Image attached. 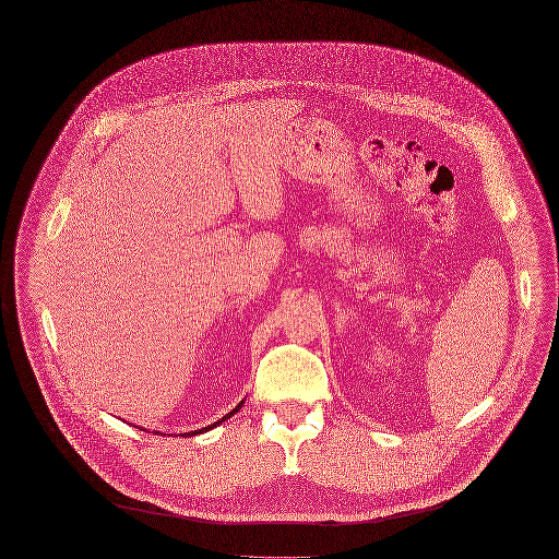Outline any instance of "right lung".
<instances>
[{
	"instance_id": "1",
	"label": "right lung",
	"mask_w": 559,
	"mask_h": 559,
	"mask_svg": "<svg viewBox=\"0 0 559 559\" xmlns=\"http://www.w3.org/2000/svg\"><path fill=\"white\" fill-rule=\"evenodd\" d=\"M241 406H243V402H241V404H239V406H237V408H233V411H230V413H228V415H226V417H224V419H219V421H215V424H213V426H209V428H204V430H200V432H193V435H202V432H206V430H213V428H217V426H219V424H222V421H226V419H230V417H233V415H235V413H237V411H239V408H241ZM186 435H189V432H186Z\"/></svg>"
}]
</instances>
